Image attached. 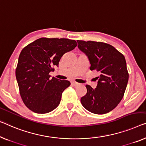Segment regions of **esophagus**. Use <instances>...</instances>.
<instances>
[{
	"label": "esophagus",
	"instance_id": "34e87169",
	"mask_svg": "<svg viewBox=\"0 0 146 146\" xmlns=\"http://www.w3.org/2000/svg\"><path fill=\"white\" fill-rule=\"evenodd\" d=\"M71 84H72V85L73 86H79V83H78L77 82H71Z\"/></svg>",
	"mask_w": 146,
	"mask_h": 146
}]
</instances>
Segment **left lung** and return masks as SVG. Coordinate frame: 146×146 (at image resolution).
<instances>
[{"label": "left lung", "mask_w": 146, "mask_h": 146, "mask_svg": "<svg viewBox=\"0 0 146 146\" xmlns=\"http://www.w3.org/2000/svg\"><path fill=\"white\" fill-rule=\"evenodd\" d=\"M77 42L88 56L90 70L100 74L96 88L86 85L87 92L80 99L82 105L93 113H107L117 107L127 88L129 73L125 56L107 43L79 40Z\"/></svg>", "instance_id": "8db88e82"}]
</instances>
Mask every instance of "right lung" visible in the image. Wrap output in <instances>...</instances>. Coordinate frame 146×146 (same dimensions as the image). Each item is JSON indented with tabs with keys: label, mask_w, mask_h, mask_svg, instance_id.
<instances>
[{
	"label": "right lung",
	"mask_w": 146,
	"mask_h": 146,
	"mask_svg": "<svg viewBox=\"0 0 146 146\" xmlns=\"http://www.w3.org/2000/svg\"><path fill=\"white\" fill-rule=\"evenodd\" d=\"M75 40L40 38L23 48L19 54L16 77L21 99L32 111L46 113L59 105L62 92L70 86L68 80L50 78L65 53L77 46Z\"/></svg>",
	"instance_id": "add662e5"
}]
</instances>
